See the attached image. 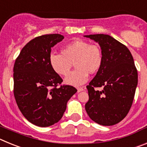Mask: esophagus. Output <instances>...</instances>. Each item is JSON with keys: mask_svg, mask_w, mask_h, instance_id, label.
Here are the masks:
<instances>
[{"mask_svg": "<svg viewBox=\"0 0 147 147\" xmlns=\"http://www.w3.org/2000/svg\"><path fill=\"white\" fill-rule=\"evenodd\" d=\"M83 90H84V88H77V92H78V93H79V92H81V91H82Z\"/></svg>", "mask_w": 147, "mask_h": 147, "instance_id": "obj_1", "label": "esophagus"}]
</instances>
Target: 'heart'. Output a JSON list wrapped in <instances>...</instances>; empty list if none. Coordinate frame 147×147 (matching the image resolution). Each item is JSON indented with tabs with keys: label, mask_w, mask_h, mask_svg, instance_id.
Here are the masks:
<instances>
[{
	"label": "heart",
	"mask_w": 147,
	"mask_h": 147,
	"mask_svg": "<svg viewBox=\"0 0 147 147\" xmlns=\"http://www.w3.org/2000/svg\"><path fill=\"white\" fill-rule=\"evenodd\" d=\"M61 53H51L49 56V64L56 74L65 76L74 64L77 68L68 74L65 80L67 84L74 86H80L86 82L88 74H96L103 64L102 48L98 44L90 43L87 40H73L62 46Z\"/></svg>",
	"instance_id": "b5f03b06"
}]
</instances>
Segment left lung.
Wrapping results in <instances>:
<instances>
[{
  "label": "left lung",
  "mask_w": 147,
  "mask_h": 147,
  "mask_svg": "<svg viewBox=\"0 0 147 147\" xmlns=\"http://www.w3.org/2000/svg\"><path fill=\"white\" fill-rule=\"evenodd\" d=\"M85 37L98 42L104 56L101 69L87 85L89 100L85 110L97 124L114 125L127 116L132 107L138 85L137 68L129 49L111 36L98 34Z\"/></svg>",
  "instance_id": "8db88e82"
}]
</instances>
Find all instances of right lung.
<instances>
[{"instance_id": "1", "label": "right lung", "mask_w": 147, "mask_h": 147, "mask_svg": "<svg viewBox=\"0 0 147 147\" xmlns=\"http://www.w3.org/2000/svg\"><path fill=\"white\" fill-rule=\"evenodd\" d=\"M64 39L59 34L35 37L22 49L14 65V96L23 116L38 127L59 121L77 90L62 85L49 64L51 48Z\"/></svg>"}]
</instances>
